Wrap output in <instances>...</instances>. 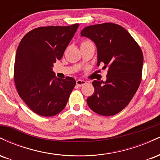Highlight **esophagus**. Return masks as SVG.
<instances>
[{
    "instance_id": "34e87169",
    "label": "esophagus",
    "mask_w": 160,
    "mask_h": 160,
    "mask_svg": "<svg viewBox=\"0 0 160 160\" xmlns=\"http://www.w3.org/2000/svg\"><path fill=\"white\" fill-rule=\"evenodd\" d=\"M76 83H77V86H82L83 85H85L86 83V82L85 80H78L76 81Z\"/></svg>"
}]
</instances>
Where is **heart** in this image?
<instances>
[{
  "mask_svg": "<svg viewBox=\"0 0 160 160\" xmlns=\"http://www.w3.org/2000/svg\"><path fill=\"white\" fill-rule=\"evenodd\" d=\"M89 43V42H88V41H86V42H83V43H82V44H83V43Z\"/></svg>",
  "mask_w": 160,
  "mask_h": 160,
  "instance_id": "1",
  "label": "heart"
}]
</instances>
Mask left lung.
Listing matches in <instances>:
<instances>
[{
    "instance_id": "left-lung-1",
    "label": "left lung",
    "mask_w": 160,
    "mask_h": 160,
    "mask_svg": "<svg viewBox=\"0 0 160 160\" xmlns=\"http://www.w3.org/2000/svg\"><path fill=\"white\" fill-rule=\"evenodd\" d=\"M80 34L96 46L97 66L102 62L108 66L107 80L92 82L95 92L87 104L100 115L117 114L128 105L140 85L142 51L131 34L117 24L90 25Z\"/></svg>"
}]
</instances>
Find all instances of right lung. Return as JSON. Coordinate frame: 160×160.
<instances>
[{
	"instance_id": "right-lung-1",
	"label": "right lung",
	"mask_w": 160,
	"mask_h": 160,
	"mask_svg": "<svg viewBox=\"0 0 160 160\" xmlns=\"http://www.w3.org/2000/svg\"><path fill=\"white\" fill-rule=\"evenodd\" d=\"M78 27L79 24L37 28L20 41L14 81L20 98L37 114L52 117L65 108L76 81L71 77L57 78L52 67L62 58Z\"/></svg>"
}]
</instances>
